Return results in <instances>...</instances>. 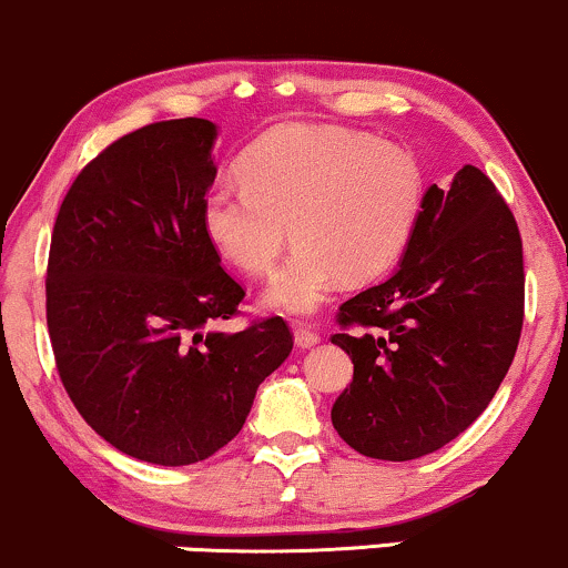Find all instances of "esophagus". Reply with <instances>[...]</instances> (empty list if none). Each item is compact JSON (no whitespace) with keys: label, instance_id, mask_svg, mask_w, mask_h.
Here are the masks:
<instances>
[{"label":"esophagus","instance_id":"1","mask_svg":"<svg viewBox=\"0 0 568 568\" xmlns=\"http://www.w3.org/2000/svg\"><path fill=\"white\" fill-rule=\"evenodd\" d=\"M318 343V335L311 333L308 327H295V346L297 348H314Z\"/></svg>","mask_w":568,"mask_h":568}]
</instances>
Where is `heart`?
Wrapping results in <instances>:
<instances>
[{"instance_id":"obj_1","label":"heart","mask_w":568,"mask_h":568,"mask_svg":"<svg viewBox=\"0 0 568 568\" xmlns=\"http://www.w3.org/2000/svg\"><path fill=\"white\" fill-rule=\"evenodd\" d=\"M244 187L203 199V233L250 276L276 265L291 225L297 246L263 305L308 316L337 278L365 284L403 257L424 201V171L405 146L341 125H278L239 161Z\"/></svg>"}]
</instances>
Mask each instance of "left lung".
Listing matches in <instances>:
<instances>
[{
	"label": "left lung",
	"mask_w": 568,
	"mask_h": 568,
	"mask_svg": "<svg viewBox=\"0 0 568 568\" xmlns=\"http://www.w3.org/2000/svg\"><path fill=\"white\" fill-rule=\"evenodd\" d=\"M524 244L494 182L475 165L432 184L399 267L341 305L333 335L354 381L333 426L354 450L410 462L486 410L524 327Z\"/></svg>",
	"instance_id": "left-lung-1"
}]
</instances>
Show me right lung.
Here are the masks:
<instances>
[{"mask_svg": "<svg viewBox=\"0 0 568 568\" xmlns=\"http://www.w3.org/2000/svg\"><path fill=\"white\" fill-rule=\"evenodd\" d=\"M216 133L212 120L182 118L118 139L69 187L50 241L48 329L63 388L95 435L161 467L231 443L292 352L282 316L214 327L244 301L201 222Z\"/></svg>", "mask_w": 568, "mask_h": 568, "instance_id": "add662e5", "label": "right lung"}]
</instances>
